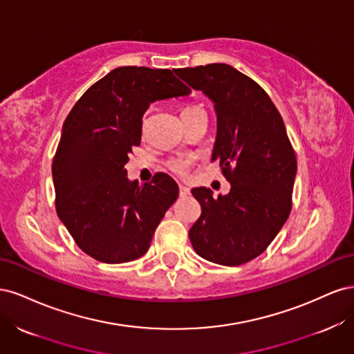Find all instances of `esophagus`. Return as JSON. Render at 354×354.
Instances as JSON below:
<instances>
[{
    "label": "esophagus",
    "mask_w": 354,
    "mask_h": 354,
    "mask_svg": "<svg viewBox=\"0 0 354 354\" xmlns=\"http://www.w3.org/2000/svg\"><path fill=\"white\" fill-rule=\"evenodd\" d=\"M178 190H180V196L181 198H186V196L190 195V189L183 186V185H178Z\"/></svg>",
    "instance_id": "esophagus-1"
}]
</instances>
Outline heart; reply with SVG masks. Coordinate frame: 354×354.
I'll use <instances>...</instances> for the list:
<instances>
[{
	"label": "heart",
	"mask_w": 354,
	"mask_h": 354,
	"mask_svg": "<svg viewBox=\"0 0 354 354\" xmlns=\"http://www.w3.org/2000/svg\"><path fill=\"white\" fill-rule=\"evenodd\" d=\"M201 108H198V106H189V108H186L183 112H181V116H185L187 113H192V112H196L199 111ZM168 167L174 171V173L177 174H185L186 173V168H187V159H183V158H176V159H171L168 162Z\"/></svg>",
	"instance_id": "heart-1"
}]
</instances>
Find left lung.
<instances>
[{
  "label": "left lung",
  "mask_w": 354,
  "mask_h": 354,
  "mask_svg": "<svg viewBox=\"0 0 354 354\" xmlns=\"http://www.w3.org/2000/svg\"><path fill=\"white\" fill-rule=\"evenodd\" d=\"M189 87L214 103L218 159L230 183L227 195L212 198L207 187L192 189L201 217L189 230L198 255L221 266L259 257L291 212L297 174L295 152L281 113L259 84L224 63L174 71Z\"/></svg>",
  "instance_id": "8db88e82"
}]
</instances>
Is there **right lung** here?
Listing matches in <instances>:
<instances>
[{"mask_svg":"<svg viewBox=\"0 0 354 354\" xmlns=\"http://www.w3.org/2000/svg\"><path fill=\"white\" fill-rule=\"evenodd\" d=\"M190 93L169 69L121 66L93 84L69 112L51 168L56 211L94 260L128 263L147 252L178 186L164 173L140 186L127 177L125 164L140 145L149 106Z\"/></svg>","mask_w":354,"mask_h":354,"instance_id":"right-lung-1","label":"right lung"}]
</instances>
